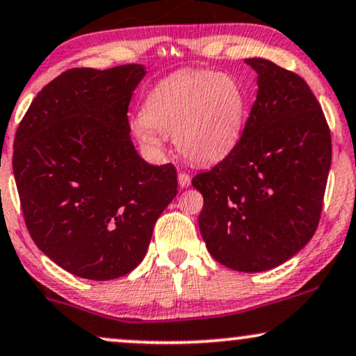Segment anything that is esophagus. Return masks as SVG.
Masks as SVG:
<instances>
[{"label":"esophagus","instance_id":"34e87169","mask_svg":"<svg viewBox=\"0 0 356 356\" xmlns=\"http://www.w3.org/2000/svg\"><path fill=\"white\" fill-rule=\"evenodd\" d=\"M178 183H179V186H181V188L190 186L191 185L190 175H188L186 171H179V173H178Z\"/></svg>","mask_w":356,"mask_h":356}]
</instances>
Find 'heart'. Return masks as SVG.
<instances>
[{
    "instance_id": "obj_1",
    "label": "heart",
    "mask_w": 356,
    "mask_h": 356,
    "mask_svg": "<svg viewBox=\"0 0 356 356\" xmlns=\"http://www.w3.org/2000/svg\"><path fill=\"white\" fill-rule=\"evenodd\" d=\"M248 95L239 79L209 69H188L160 81L145 97L135 137L158 150L160 137H175L179 153L196 165L229 155L243 135Z\"/></svg>"
}]
</instances>
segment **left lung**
Returning <instances> with one entry per match:
<instances>
[{
  "mask_svg": "<svg viewBox=\"0 0 356 356\" xmlns=\"http://www.w3.org/2000/svg\"><path fill=\"white\" fill-rule=\"evenodd\" d=\"M245 64L259 90L239 143L191 185L204 200L198 222L209 254L232 270L262 272L317 231L332 135L304 79L266 59Z\"/></svg>",
  "mask_w": 356,
  "mask_h": 356,
  "instance_id": "obj_1",
  "label": "left lung"
}]
</instances>
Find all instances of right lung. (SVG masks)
<instances>
[{
  "mask_svg": "<svg viewBox=\"0 0 356 356\" xmlns=\"http://www.w3.org/2000/svg\"><path fill=\"white\" fill-rule=\"evenodd\" d=\"M140 64L69 69L36 95L15 135L13 171L31 238L79 277L129 274L178 193L177 168L148 165L130 140Z\"/></svg>",
  "mask_w": 356,
  "mask_h": 356,
  "instance_id": "1",
  "label": "right lung"
}]
</instances>
